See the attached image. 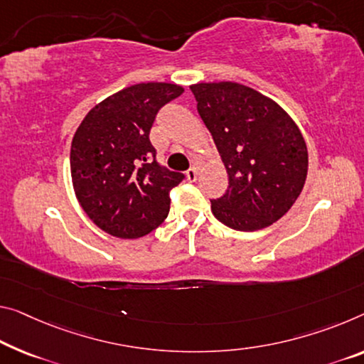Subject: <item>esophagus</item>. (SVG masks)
<instances>
[{
	"mask_svg": "<svg viewBox=\"0 0 364 364\" xmlns=\"http://www.w3.org/2000/svg\"><path fill=\"white\" fill-rule=\"evenodd\" d=\"M186 176H187L188 182H195V181H197V176H198V169H197V167H190V169L186 172Z\"/></svg>",
	"mask_w": 364,
	"mask_h": 364,
	"instance_id": "34e87169",
	"label": "esophagus"
}]
</instances>
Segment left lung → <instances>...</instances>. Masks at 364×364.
<instances>
[{
    "mask_svg": "<svg viewBox=\"0 0 364 364\" xmlns=\"http://www.w3.org/2000/svg\"><path fill=\"white\" fill-rule=\"evenodd\" d=\"M197 110L228 171L229 186L211 211L236 231H259L291 208L304 187L307 148L277 102L237 82L190 86Z\"/></svg>",
    "mask_w": 364,
    "mask_h": 364,
    "instance_id": "obj_1",
    "label": "left lung"
}]
</instances>
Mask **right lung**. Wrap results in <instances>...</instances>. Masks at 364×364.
I'll return each mask as SVG.
<instances>
[{
  "instance_id": "1",
  "label": "right lung",
  "mask_w": 364,
  "mask_h": 364,
  "mask_svg": "<svg viewBox=\"0 0 364 364\" xmlns=\"http://www.w3.org/2000/svg\"><path fill=\"white\" fill-rule=\"evenodd\" d=\"M182 92L169 82L125 87L77 127L70 153L73 187L85 213L110 236L143 237L169 215V192L186 176L156 161L149 132L161 107Z\"/></svg>"
}]
</instances>
